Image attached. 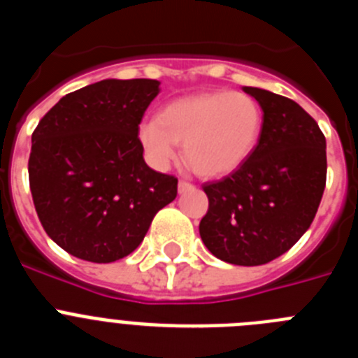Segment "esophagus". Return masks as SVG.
I'll return each instance as SVG.
<instances>
[{
  "label": "esophagus",
  "instance_id": "1",
  "mask_svg": "<svg viewBox=\"0 0 358 358\" xmlns=\"http://www.w3.org/2000/svg\"><path fill=\"white\" fill-rule=\"evenodd\" d=\"M195 186L188 181H179V194H186L189 189H194Z\"/></svg>",
  "mask_w": 358,
  "mask_h": 358
}]
</instances>
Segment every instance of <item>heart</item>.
<instances>
[{
    "label": "heart",
    "instance_id": "obj_1",
    "mask_svg": "<svg viewBox=\"0 0 358 358\" xmlns=\"http://www.w3.org/2000/svg\"><path fill=\"white\" fill-rule=\"evenodd\" d=\"M264 129V110L255 98L233 91H211L179 98L138 129L145 156L166 169L185 145V159L202 177L235 172L251 157Z\"/></svg>",
    "mask_w": 358,
    "mask_h": 358
}]
</instances>
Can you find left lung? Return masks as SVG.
<instances>
[{
  "instance_id": "8db88e82",
  "label": "left lung",
  "mask_w": 358,
  "mask_h": 358,
  "mask_svg": "<svg viewBox=\"0 0 358 358\" xmlns=\"http://www.w3.org/2000/svg\"><path fill=\"white\" fill-rule=\"evenodd\" d=\"M264 110L260 141L245 163L202 185L208 213L199 233L210 252L233 265H264L305 235L327 186V140L299 103L243 87Z\"/></svg>"
}]
</instances>
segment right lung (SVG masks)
I'll return each mask as SVG.
<instances>
[{
    "mask_svg": "<svg viewBox=\"0 0 358 358\" xmlns=\"http://www.w3.org/2000/svg\"><path fill=\"white\" fill-rule=\"evenodd\" d=\"M157 93L150 78L100 80L62 96L31 134L34 206L69 255L93 264L131 255L176 199L177 177L152 170L138 138Z\"/></svg>",
    "mask_w": 358,
    "mask_h": 358,
    "instance_id": "add662e5",
    "label": "right lung"
}]
</instances>
